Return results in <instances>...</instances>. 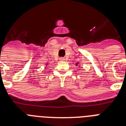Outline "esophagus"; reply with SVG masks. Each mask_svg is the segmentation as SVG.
I'll return each mask as SVG.
<instances>
[{"label": "esophagus", "instance_id": "esophagus-1", "mask_svg": "<svg viewBox=\"0 0 126 126\" xmlns=\"http://www.w3.org/2000/svg\"><path fill=\"white\" fill-rule=\"evenodd\" d=\"M60 60H61V61H64V58L62 57V58H61V59H60Z\"/></svg>", "mask_w": 126, "mask_h": 126}]
</instances>
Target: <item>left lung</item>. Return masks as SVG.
<instances>
[{
    "instance_id": "left-lung-1",
    "label": "left lung",
    "mask_w": 126,
    "mask_h": 126,
    "mask_svg": "<svg viewBox=\"0 0 126 126\" xmlns=\"http://www.w3.org/2000/svg\"><path fill=\"white\" fill-rule=\"evenodd\" d=\"M77 64H78V63H77V64H76V65H77Z\"/></svg>"
}]
</instances>
